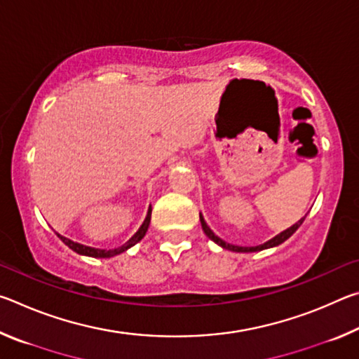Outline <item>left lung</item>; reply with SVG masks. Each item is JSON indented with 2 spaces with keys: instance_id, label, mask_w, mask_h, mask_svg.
I'll return each mask as SVG.
<instances>
[{
  "instance_id": "8db88e82",
  "label": "left lung",
  "mask_w": 359,
  "mask_h": 359,
  "mask_svg": "<svg viewBox=\"0 0 359 359\" xmlns=\"http://www.w3.org/2000/svg\"><path fill=\"white\" fill-rule=\"evenodd\" d=\"M306 218V217H304ZM304 218H301L299 222L297 223H294L293 226L291 228H288V229H285L283 233H280V234H277L276 238H272L271 241H267V242H264V244H261V245H257V247H239V245H231V244H226V242L224 241H222L220 238H218V236H215L214 233H212V229L208 226V224H205V222H204V218H203V215L199 214V220H201V226H203V229H204V233H205V236H208V238L210 239V241H214L215 244H218V245H222L223 248H226V250H233V252H259V250H264V248H271V247H276V245H280L282 242H285L287 241L288 238H291V236H293L294 233H296V229L301 226L302 224V222H304Z\"/></svg>"
}]
</instances>
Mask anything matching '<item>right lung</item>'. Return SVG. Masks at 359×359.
Here are the masks:
<instances>
[{"label":"right lung","instance_id":"right-lung-1","mask_svg":"<svg viewBox=\"0 0 359 359\" xmlns=\"http://www.w3.org/2000/svg\"><path fill=\"white\" fill-rule=\"evenodd\" d=\"M150 217H151V208L149 209L147 217H145L142 226L137 229V233H136L135 236H133V238H131L128 242H126L125 245H121V247H118V248H114V250H101V248L87 247V245L79 244V242L71 241V239H68V238H63V236H60V234H58V236H60V239H62V241L65 242V244L71 248V250H74V252L79 253V255H87V257H93V258H111V257H115V255H118V253H121V252L128 250L130 247L137 244V242L144 238L145 233H147V229H149Z\"/></svg>","mask_w":359,"mask_h":359}]
</instances>
